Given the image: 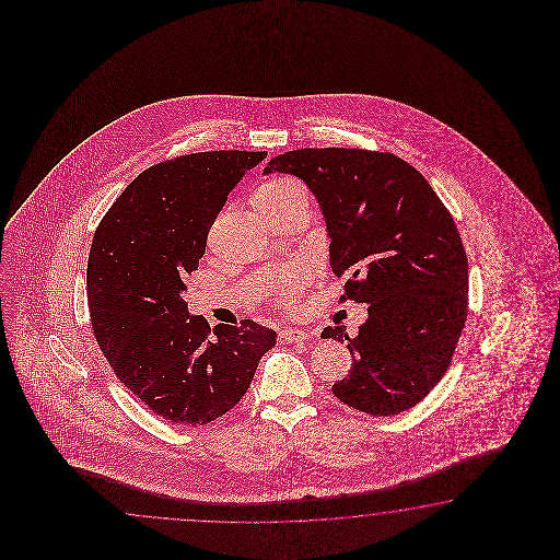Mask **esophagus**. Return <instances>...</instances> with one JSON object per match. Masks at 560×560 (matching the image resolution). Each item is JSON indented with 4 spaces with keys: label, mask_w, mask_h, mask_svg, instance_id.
Listing matches in <instances>:
<instances>
[{
    "label": "esophagus",
    "mask_w": 560,
    "mask_h": 560,
    "mask_svg": "<svg viewBox=\"0 0 560 560\" xmlns=\"http://www.w3.org/2000/svg\"><path fill=\"white\" fill-rule=\"evenodd\" d=\"M278 336H280V342H284V345L304 342V340H308L310 338V334L304 332V330H300V328H282Z\"/></svg>",
    "instance_id": "34e87169"
}]
</instances>
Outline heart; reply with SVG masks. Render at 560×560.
<instances>
[{
	"instance_id": "b5f03b06",
	"label": "heart",
	"mask_w": 560,
	"mask_h": 560,
	"mask_svg": "<svg viewBox=\"0 0 560 560\" xmlns=\"http://www.w3.org/2000/svg\"><path fill=\"white\" fill-rule=\"evenodd\" d=\"M252 200H254V206L258 210H272V208H280V206H288V203L308 206V194L298 179L290 178V176H278V178L262 182L254 191ZM296 282L298 278L294 276L290 280V285L285 288V292H290L292 284H296Z\"/></svg>"
}]
</instances>
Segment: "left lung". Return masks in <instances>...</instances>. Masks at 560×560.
I'll list each match as a JSON object with an SVG mask.
<instances>
[{
  "mask_svg": "<svg viewBox=\"0 0 560 560\" xmlns=\"http://www.w3.org/2000/svg\"><path fill=\"white\" fill-rule=\"evenodd\" d=\"M264 174L302 179L318 200L330 240V266L345 298L369 304L348 336L354 357L332 393L372 417L418 405L439 384L465 328L468 262L453 215L405 160L346 148H304L278 155Z\"/></svg>",
  "mask_w": 560,
  "mask_h": 560,
  "instance_id": "obj_1",
  "label": "left lung"
}]
</instances>
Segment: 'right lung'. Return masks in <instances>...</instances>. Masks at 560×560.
Masks as SVG:
<instances>
[{
	"instance_id": "obj_1",
	"label": "right lung",
	"mask_w": 560,
	"mask_h": 560,
	"mask_svg": "<svg viewBox=\"0 0 560 560\" xmlns=\"http://www.w3.org/2000/svg\"><path fill=\"white\" fill-rule=\"evenodd\" d=\"M266 152H202L148 167L95 230L88 304L121 384L158 417L200 427L226 415L276 346L254 320L215 326L188 312L184 278L206 252L228 194Z\"/></svg>"
}]
</instances>
